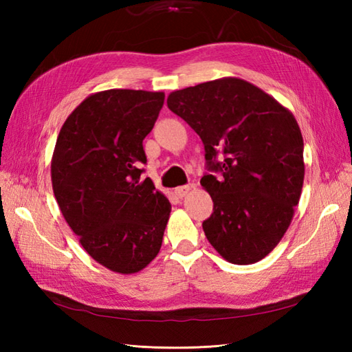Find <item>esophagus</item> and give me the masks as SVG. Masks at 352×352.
Returning a JSON list of instances; mask_svg holds the SVG:
<instances>
[{
	"instance_id": "1",
	"label": "esophagus",
	"mask_w": 352,
	"mask_h": 352,
	"mask_svg": "<svg viewBox=\"0 0 352 352\" xmlns=\"http://www.w3.org/2000/svg\"><path fill=\"white\" fill-rule=\"evenodd\" d=\"M190 190H192V186H180V188L175 189V195L178 198H183V197L188 195Z\"/></svg>"
}]
</instances>
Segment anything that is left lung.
<instances>
[{"label":"left lung","instance_id":"left-lung-1","mask_svg":"<svg viewBox=\"0 0 352 352\" xmlns=\"http://www.w3.org/2000/svg\"><path fill=\"white\" fill-rule=\"evenodd\" d=\"M168 107L203 140L208 169L222 172L221 180L201 178L213 199L207 241L230 263H257L280 243L301 198L304 140L295 116L236 77L170 92Z\"/></svg>","mask_w":352,"mask_h":352}]
</instances>
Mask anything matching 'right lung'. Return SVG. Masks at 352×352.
Listing matches in <instances>:
<instances>
[{"instance_id":"obj_1","label":"right lung","mask_w":352,"mask_h":352,"mask_svg":"<svg viewBox=\"0 0 352 352\" xmlns=\"http://www.w3.org/2000/svg\"><path fill=\"white\" fill-rule=\"evenodd\" d=\"M163 101V92L133 89L89 95L66 118L52 153L51 183L65 221L89 256L118 274L151 263L169 219V199L139 169Z\"/></svg>"}]
</instances>
